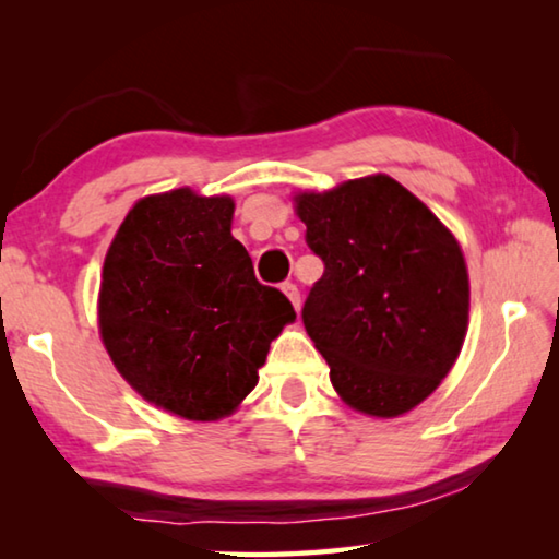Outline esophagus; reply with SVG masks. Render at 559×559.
I'll use <instances>...</instances> for the list:
<instances>
[{
  "label": "esophagus",
  "mask_w": 559,
  "mask_h": 559,
  "mask_svg": "<svg viewBox=\"0 0 559 559\" xmlns=\"http://www.w3.org/2000/svg\"><path fill=\"white\" fill-rule=\"evenodd\" d=\"M281 290H283V296L293 302V308L300 310V290L296 288V283H283Z\"/></svg>",
  "instance_id": "34e87169"
}]
</instances>
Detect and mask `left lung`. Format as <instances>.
Instances as JSON below:
<instances>
[{"instance_id": "8db88e82", "label": "left lung", "mask_w": 559, "mask_h": 559, "mask_svg": "<svg viewBox=\"0 0 559 559\" xmlns=\"http://www.w3.org/2000/svg\"><path fill=\"white\" fill-rule=\"evenodd\" d=\"M306 239L325 263L302 306L330 382L349 409L394 419L451 372L468 330L461 243L390 175L293 194Z\"/></svg>"}]
</instances>
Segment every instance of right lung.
Here are the masks:
<instances>
[{
  "label": "right lung",
  "mask_w": 559,
  "mask_h": 559,
  "mask_svg": "<svg viewBox=\"0 0 559 559\" xmlns=\"http://www.w3.org/2000/svg\"><path fill=\"white\" fill-rule=\"evenodd\" d=\"M234 200L192 187L132 204L100 271L98 333L132 390L189 421L234 414L296 310L231 236Z\"/></svg>",
  "instance_id": "right-lung-1"
}]
</instances>
